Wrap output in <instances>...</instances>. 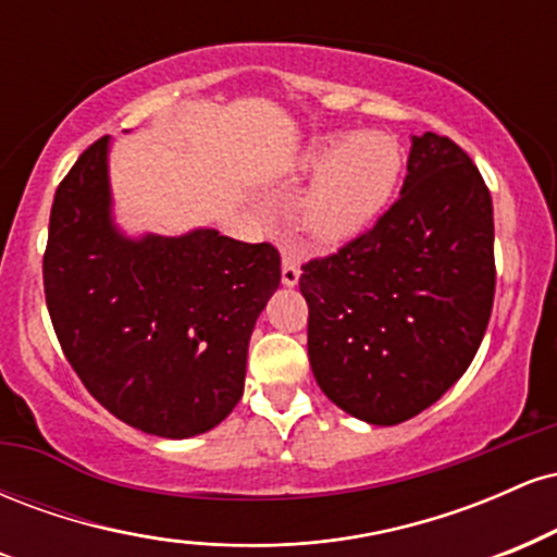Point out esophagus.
Returning a JSON list of instances; mask_svg holds the SVG:
<instances>
[{
  "mask_svg": "<svg viewBox=\"0 0 557 557\" xmlns=\"http://www.w3.org/2000/svg\"><path fill=\"white\" fill-rule=\"evenodd\" d=\"M300 280V259L293 251L283 253V285L293 287Z\"/></svg>",
  "mask_w": 557,
  "mask_h": 557,
  "instance_id": "34e87169",
  "label": "esophagus"
}]
</instances>
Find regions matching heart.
<instances>
[{"mask_svg":"<svg viewBox=\"0 0 557 557\" xmlns=\"http://www.w3.org/2000/svg\"><path fill=\"white\" fill-rule=\"evenodd\" d=\"M314 183L298 207V225L319 246L359 238L393 198L403 170L400 144L387 133L319 138L298 159Z\"/></svg>","mask_w":557,"mask_h":557,"instance_id":"1","label":"heart"}]
</instances>
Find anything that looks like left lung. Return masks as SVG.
Segmentation results:
<instances>
[{"mask_svg": "<svg viewBox=\"0 0 557 557\" xmlns=\"http://www.w3.org/2000/svg\"><path fill=\"white\" fill-rule=\"evenodd\" d=\"M309 361L350 417L393 426L461 380L495 298L492 198L476 164L437 133L411 138L398 201L298 280Z\"/></svg>", "mask_w": 557, "mask_h": 557, "instance_id": "1", "label": "left lung"}]
</instances>
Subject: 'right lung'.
Listing matches in <instances>:
<instances>
[{
  "label": "right lung",
  "mask_w": 557,
  "mask_h": 557,
  "mask_svg": "<svg viewBox=\"0 0 557 557\" xmlns=\"http://www.w3.org/2000/svg\"><path fill=\"white\" fill-rule=\"evenodd\" d=\"M110 138L54 194L44 293L88 393L125 424L185 440L238 406L248 341L280 285V253L198 227L127 238L112 220Z\"/></svg>",
  "instance_id": "1"
}]
</instances>
